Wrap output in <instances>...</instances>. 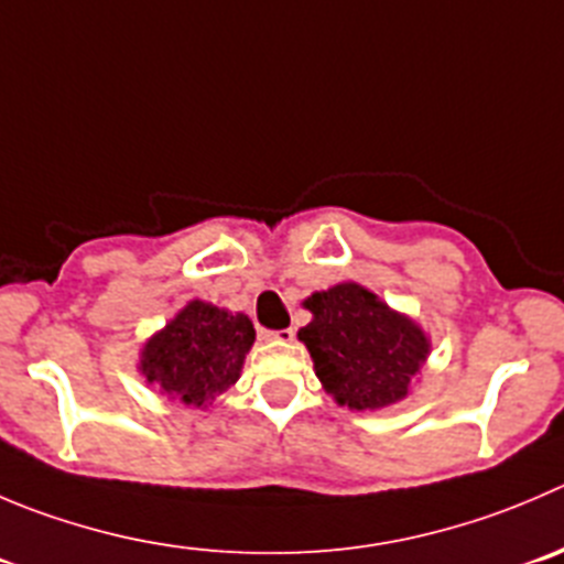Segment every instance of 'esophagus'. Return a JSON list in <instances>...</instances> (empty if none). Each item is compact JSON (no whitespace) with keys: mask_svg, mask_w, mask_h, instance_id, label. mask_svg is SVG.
Segmentation results:
<instances>
[{"mask_svg":"<svg viewBox=\"0 0 564 564\" xmlns=\"http://www.w3.org/2000/svg\"><path fill=\"white\" fill-rule=\"evenodd\" d=\"M293 335H296V332H293V329H260L262 340L288 343V340H293Z\"/></svg>","mask_w":564,"mask_h":564,"instance_id":"esophagus-1","label":"esophagus"}]
</instances>
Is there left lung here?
I'll use <instances>...</instances> for the list:
<instances>
[{"label":"left lung","mask_w":564,"mask_h":564,"mask_svg":"<svg viewBox=\"0 0 564 564\" xmlns=\"http://www.w3.org/2000/svg\"><path fill=\"white\" fill-rule=\"evenodd\" d=\"M304 307L313 321L299 329V340L337 404L379 410L404 399L429 357L426 335L410 318L354 282L313 293Z\"/></svg>","instance_id":"left-lung-1"}]
</instances>
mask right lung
Wrapping results in <instances>:
<instances>
[{
    "mask_svg": "<svg viewBox=\"0 0 564 564\" xmlns=\"http://www.w3.org/2000/svg\"><path fill=\"white\" fill-rule=\"evenodd\" d=\"M251 343L254 326L246 315L191 302L143 346L141 371L163 393L205 406L238 382Z\"/></svg>",
    "mask_w": 564,
    "mask_h": 564,
    "instance_id": "right-lung-1",
    "label": "right lung"
}]
</instances>
